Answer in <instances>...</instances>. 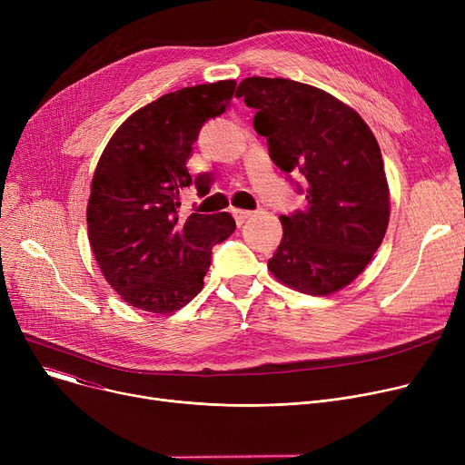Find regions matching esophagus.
<instances>
[{"instance_id": "34e87169", "label": "esophagus", "mask_w": 465, "mask_h": 465, "mask_svg": "<svg viewBox=\"0 0 465 465\" xmlns=\"http://www.w3.org/2000/svg\"><path fill=\"white\" fill-rule=\"evenodd\" d=\"M232 214L235 218L237 226H241V224H245V220H249L254 213L252 211H242V209H232Z\"/></svg>"}]
</instances>
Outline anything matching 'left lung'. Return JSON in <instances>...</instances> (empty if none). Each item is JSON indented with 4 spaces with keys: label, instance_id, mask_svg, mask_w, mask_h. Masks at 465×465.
<instances>
[{
    "label": "left lung",
    "instance_id": "8db88e82",
    "mask_svg": "<svg viewBox=\"0 0 465 465\" xmlns=\"http://www.w3.org/2000/svg\"><path fill=\"white\" fill-rule=\"evenodd\" d=\"M235 97L256 109L254 130L277 167L307 179V205L281 216L282 241L267 270L302 294L330 296L368 267L388 228L379 143L352 107L311 84L249 77Z\"/></svg>",
    "mask_w": 465,
    "mask_h": 465
}]
</instances>
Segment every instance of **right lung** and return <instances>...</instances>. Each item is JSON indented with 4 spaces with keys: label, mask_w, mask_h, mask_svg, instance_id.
<instances>
[{
    "label": "right lung",
    "mask_w": 465,
    "mask_h": 465,
    "mask_svg": "<svg viewBox=\"0 0 465 465\" xmlns=\"http://www.w3.org/2000/svg\"><path fill=\"white\" fill-rule=\"evenodd\" d=\"M235 81L181 88L130 114L94 169L86 207L88 241L107 282L128 305L169 314L200 294L211 249L235 232L228 213L179 218V190L202 195L207 175L186 162L203 122L223 114Z\"/></svg>",
    "instance_id": "1"
}]
</instances>
